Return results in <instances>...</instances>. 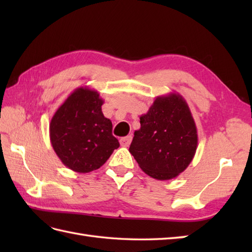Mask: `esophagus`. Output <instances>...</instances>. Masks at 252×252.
<instances>
[{
  "label": "esophagus",
  "mask_w": 252,
  "mask_h": 252,
  "mask_svg": "<svg viewBox=\"0 0 252 252\" xmlns=\"http://www.w3.org/2000/svg\"><path fill=\"white\" fill-rule=\"evenodd\" d=\"M131 141H132V136H126V137H122L120 138V144L122 147H127L131 144Z\"/></svg>",
  "instance_id": "1"
}]
</instances>
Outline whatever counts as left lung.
<instances>
[{"label":"left lung","instance_id":"left-lung-1","mask_svg":"<svg viewBox=\"0 0 252 252\" xmlns=\"http://www.w3.org/2000/svg\"><path fill=\"white\" fill-rule=\"evenodd\" d=\"M129 152L140 168L152 178H176L189 167L198 145L197 127L183 96H158L140 117Z\"/></svg>","mask_w":252,"mask_h":252}]
</instances>
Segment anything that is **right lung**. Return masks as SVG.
Instances as JSON below:
<instances>
[{"label": "right lung", "mask_w": 252, "mask_h": 252, "mask_svg": "<svg viewBox=\"0 0 252 252\" xmlns=\"http://www.w3.org/2000/svg\"><path fill=\"white\" fill-rule=\"evenodd\" d=\"M104 99L97 91L81 87L60 106L50 123V140L67 168L88 173L100 168L120 146L112 123L101 111Z\"/></svg>", "instance_id": "right-lung-1"}]
</instances>
